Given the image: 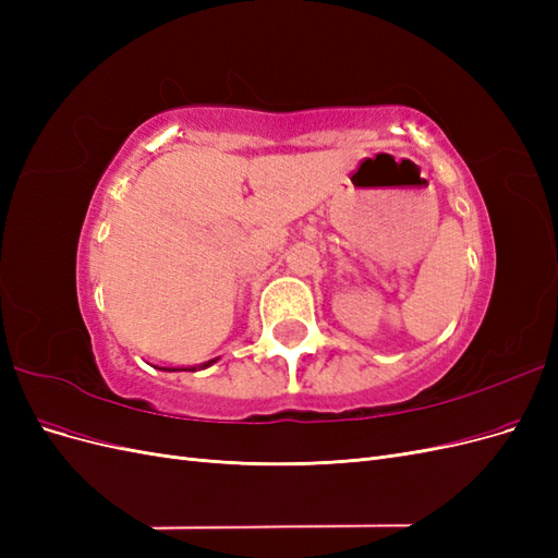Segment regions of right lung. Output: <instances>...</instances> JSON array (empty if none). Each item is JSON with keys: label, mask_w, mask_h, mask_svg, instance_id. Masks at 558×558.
<instances>
[{"label": "right lung", "mask_w": 558, "mask_h": 558, "mask_svg": "<svg viewBox=\"0 0 558 558\" xmlns=\"http://www.w3.org/2000/svg\"><path fill=\"white\" fill-rule=\"evenodd\" d=\"M211 363H216V359H214V361H207L202 367H209ZM160 369H167V373H172V369H177V367H160ZM189 369H195V367H189Z\"/></svg>", "instance_id": "obj_1"}]
</instances>
